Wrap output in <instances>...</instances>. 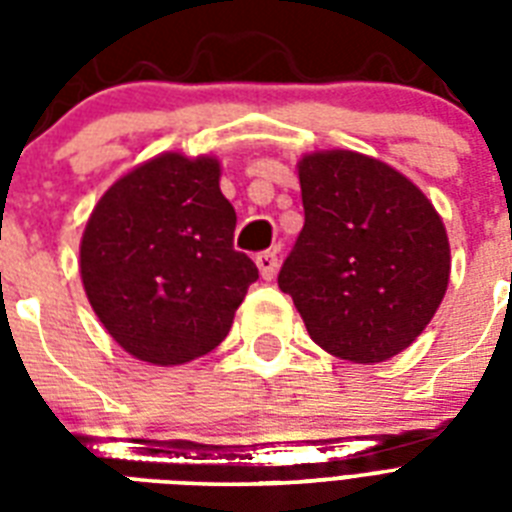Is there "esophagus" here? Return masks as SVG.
Returning a JSON list of instances; mask_svg holds the SVG:
<instances>
[{"label":"esophagus","mask_w":512,"mask_h":512,"mask_svg":"<svg viewBox=\"0 0 512 512\" xmlns=\"http://www.w3.org/2000/svg\"><path fill=\"white\" fill-rule=\"evenodd\" d=\"M255 263L265 281H271L273 276H276V271H279V257H276V252H260V255L255 257Z\"/></svg>","instance_id":"obj_1"}]
</instances>
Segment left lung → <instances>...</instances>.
I'll return each mask as SVG.
<instances>
[{"label": "left lung", "mask_w": 512, "mask_h": 512, "mask_svg": "<svg viewBox=\"0 0 512 512\" xmlns=\"http://www.w3.org/2000/svg\"><path fill=\"white\" fill-rule=\"evenodd\" d=\"M305 225L279 271L316 345L377 364L409 348L449 287V239L436 207L390 164L316 151L297 164Z\"/></svg>", "instance_id": "1"}]
</instances>
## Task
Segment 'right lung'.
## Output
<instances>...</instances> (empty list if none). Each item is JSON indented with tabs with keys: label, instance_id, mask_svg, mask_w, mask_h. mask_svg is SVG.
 I'll use <instances>...</instances> for the list:
<instances>
[{
	"label": "right lung",
	"instance_id": "add662e5",
	"mask_svg": "<svg viewBox=\"0 0 512 512\" xmlns=\"http://www.w3.org/2000/svg\"><path fill=\"white\" fill-rule=\"evenodd\" d=\"M233 228L212 156L170 151L119 177L79 247L84 292L108 335L156 366L215 350L257 281V265L233 249Z\"/></svg>",
	"mask_w": 512,
	"mask_h": 512
}]
</instances>
